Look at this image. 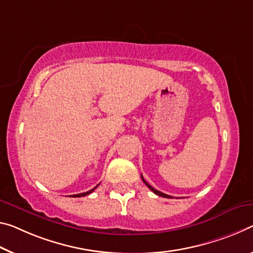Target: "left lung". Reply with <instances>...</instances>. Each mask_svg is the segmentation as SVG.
<instances>
[{
	"instance_id": "obj_1",
	"label": "left lung",
	"mask_w": 253,
	"mask_h": 253,
	"mask_svg": "<svg viewBox=\"0 0 253 253\" xmlns=\"http://www.w3.org/2000/svg\"><path fill=\"white\" fill-rule=\"evenodd\" d=\"M141 177H142V180H143V182H144V183H145V184H146V186H147L148 188H150V189H151L152 191H153L155 195H158V196H161V197H164V198H173V197H172V196H169V195H167V194H163V192H161V191H159V190H156V189H154V188H153V187H152V186H150V184H148V183H147V182L145 181V180H144V178H143V175H142V174H141Z\"/></svg>"
}]
</instances>
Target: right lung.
Instances as JSON below:
<instances>
[{"label":"right lung","instance_id":"1","mask_svg":"<svg viewBox=\"0 0 253 253\" xmlns=\"http://www.w3.org/2000/svg\"><path fill=\"white\" fill-rule=\"evenodd\" d=\"M99 186V184H98ZM98 186H95L93 189H91V190H89V191H86V192H83V194H78V195H73V196H71V197H83V196H86V195H89V194H91L92 191H94L95 190V188H97Z\"/></svg>","mask_w":253,"mask_h":253}]
</instances>
